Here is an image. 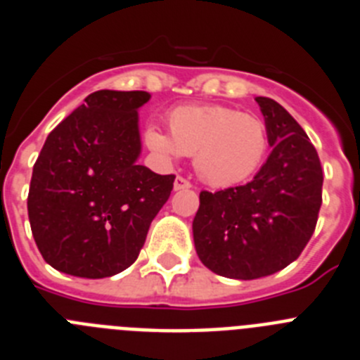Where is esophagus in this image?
<instances>
[{"instance_id": "obj_1", "label": "esophagus", "mask_w": 360, "mask_h": 360, "mask_svg": "<svg viewBox=\"0 0 360 360\" xmlns=\"http://www.w3.org/2000/svg\"><path fill=\"white\" fill-rule=\"evenodd\" d=\"M173 186H174V191H184V189H189L191 182H189V180H186V178L176 176V178H174Z\"/></svg>"}]
</instances>
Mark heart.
I'll return each instance as SVG.
<instances>
[{"label":"heart","mask_w":360,"mask_h":360,"mask_svg":"<svg viewBox=\"0 0 360 360\" xmlns=\"http://www.w3.org/2000/svg\"><path fill=\"white\" fill-rule=\"evenodd\" d=\"M169 131L151 124L144 141L164 158L193 155L203 182L231 187L245 182L263 164L269 135L262 119L229 106H180L169 113Z\"/></svg>","instance_id":"1"}]
</instances>
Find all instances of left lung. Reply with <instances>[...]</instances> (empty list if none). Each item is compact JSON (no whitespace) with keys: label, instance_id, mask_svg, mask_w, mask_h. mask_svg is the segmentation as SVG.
<instances>
[{"label":"left lung","instance_id":"obj_1","mask_svg":"<svg viewBox=\"0 0 360 360\" xmlns=\"http://www.w3.org/2000/svg\"><path fill=\"white\" fill-rule=\"evenodd\" d=\"M256 103L272 148L269 158L245 186L202 191L193 219L200 262L231 279L263 278L295 262L323 202V169L304 129L272 98Z\"/></svg>","mask_w":360,"mask_h":360}]
</instances>
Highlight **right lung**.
<instances>
[{
  "label": "right lung",
  "mask_w": 360,
  "mask_h": 360,
  "mask_svg": "<svg viewBox=\"0 0 360 360\" xmlns=\"http://www.w3.org/2000/svg\"><path fill=\"white\" fill-rule=\"evenodd\" d=\"M148 91L98 90L44 142L28 191V219L44 262L88 279L115 276L139 257L174 174L139 164V110Z\"/></svg>",
  "instance_id": "obj_1"
}]
</instances>
